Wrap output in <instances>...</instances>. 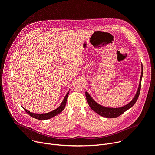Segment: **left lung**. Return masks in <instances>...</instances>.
<instances>
[{
	"label": "left lung",
	"mask_w": 155,
	"mask_h": 155,
	"mask_svg": "<svg viewBox=\"0 0 155 155\" xmlns=\"http://www.w3.org/2000/svg\"><path fill=\"white\" fill-rule=\"evenodd\" d=\"M142 65V72H141V79H140V83H139L138 90L137 91V93L135 96V97L129 103V104H128L127 105H125L122 107L117 108L104 107L100 105L99 104H98L97 103H96L89 95V94H88L87 92H86L85 94H86V98L87 101L88 103V104H89L90 107H91V108L93 110V111L97 112L98 114H99L100 115H101L102 117H105L106 118H110V119H112V118H117L118 117H119L120 115H122V114H124L125 112H126V110H127L129 108H130V107L133 106L135 103L136 102V101L139 97V96L140 91H141V79H142V76H143V65Z\"/></svg>",
	"instance_id": "8db88e82"
}]
</instances>
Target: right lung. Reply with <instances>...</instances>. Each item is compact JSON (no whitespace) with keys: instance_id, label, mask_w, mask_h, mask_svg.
<instances>
[{"instance_id":"1","label":"right lung","mask_w":155,"mask_h":155,"mask_svg":"<svg viewBox=\"0 0 155 155\" xmlns=\"http://www.w3.org/2000/svg\"><path fill=\"white\" fill-rule=\"evenodd\" d=\"M69 92H68L67 93V94H66V96L65 97L63 101L62 102L61 105L59 107H58L57 109L53 110V111H51L50 112H48V113H47V114H34V113L29 112V111H28L27 110H26L25 108H24V110H25V112L29 115H30L31 117L35 118V119H36L47 120V119H51V118H52L54 116L58 115V114H60L62 111V110L64 109V108L65 107V105H66V101H67V98H68V95H69Z\"/></svg>"}]
</instances>
